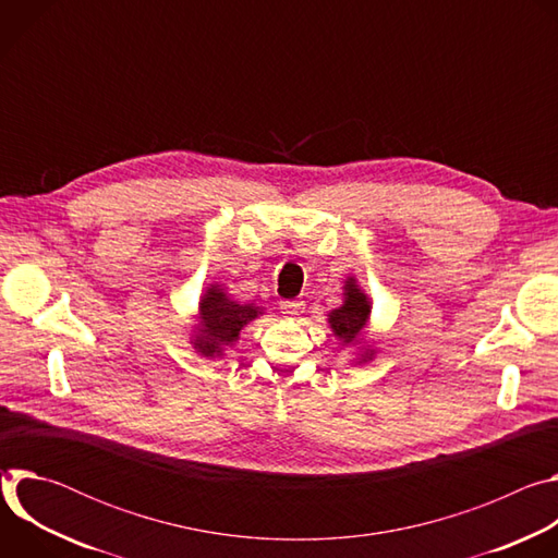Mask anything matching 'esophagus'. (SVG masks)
<instances>
[{
	"instance_id": "esophagus-1",
	"label": "esophagus",
	"mask_w": 558,
	"mask_h": 558,
	"mask_svg": "<svg viewBox=\"0 0 558 558\" xmlns=\"http://www.w3.org/2000/svg\"><path fill=\"white\" fill-rule=\"evenodd\" d=\"M280 311L284 313V317H298L304 313V302L302 300H282L280 302Z\"/></svg>"
}]
</instances>
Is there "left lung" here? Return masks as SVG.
<instances>
[{
  "label": "left lung",
  "instance_id": "left-lung-1",
  "mask_svg": "<svg viewBox=\"0 0 558 558\" xmlns=\"http://www.w3.org/2000/svg\"><path fill=\"white\" fill-rule=\"evenodd\" d=\"M371 298L368 293L360 287L355 276H349L342 287V304L333 311H329L327 320L329 329L333 331L336 340L351 351V364L362 366L375 360L377 347L375 342L366 340V329L371 325Z\"/></svg>",
  "mask_w": 558,
  "mask_h": 558
}]
</instances>
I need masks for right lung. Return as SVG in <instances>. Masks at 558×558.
Masks as SVG:
<instances>
[{
  "label": "right lung",
  "instance_id": "1",
  "mask_svg": "<svg viewBox=\"0 0 558 558\" xmlns=\"http://www.w3.org/2000/svg\"><path fill=\"white\" fill-rule=\"evenodd\" d=\"M260 315H265L263 306H256L254 302H238L227 293L222 282H211L198 300L190 344L207 360L222 357L241 340L243 329L258 320Z\"/></svg>",
  "mask_w": 558,
  "mask_h": 558
}]
</instances>
